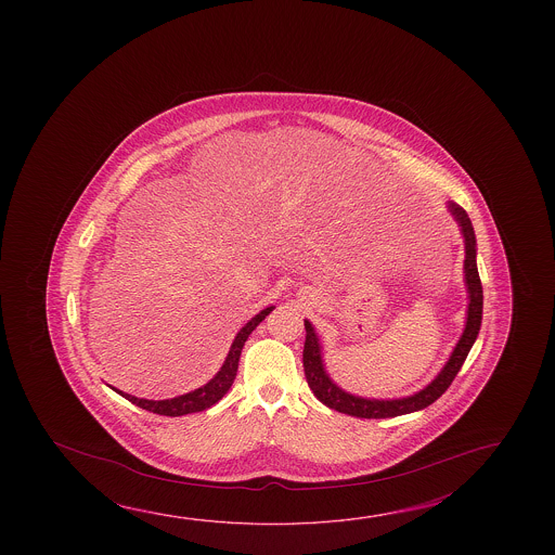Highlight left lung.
I'll return each mask as SVG.
<instances>
[{
	"label": "left lung",
	"mask_w": 555,
	"mask_h": 555,
	"mask_svg": "<svg viewBox=\"0 0 555 555\" xmlns=\"http://www.w3.org/2000/svg\"><path fill=\"white\" fill-rule=\"evenodd\" d=\"M449 209L453 212L454 219L461 227L464 236V279L468 286V318H466V327L459 345L454 346L453 354L449 358L446 367L437 375L434 382L427 385L426 389L399 400H370L362 397H354L348 392L338 389L335 383L328 379L323 360H321V348H319L318 335L311 327V323L306 321V343H304V372L308 379L309 389L318 397L328 409L338 410L348 416L356 418H395L400 414H409L416 410L426 409L431 402H436L443 392L449 389L453 383L456 373L461 372L466 356L473 348L474 340L478 336L481 325V308H483V292H481L480 274L476 267V236H474L473 222L468 219L466 210L459 205L451 203Z\"/></svg>",
	"instance_id": "8db88e82"
}]
</instances>
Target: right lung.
I'll list each match as a JSON object with an SVG mask.
<instances>
[{"mask_svg": "<svg viewBox=\"0 0 555 555\" xmlns=\"http://www.w3.org/2000/svg\"><path fill=\"white\" fill-rule=\"evenodd\" d=\"M273 311L271 308L263 309L255 315L249 323H246V327H242V331L237 333L234 343L230 346V352L227 356V362L220 367V372L210 379L207 385H203L201 389L182 395V397H176L170 400H146L137 399L131 395L118 391L124 399H128L129 402H133L139 409L149 410L153 414H160V416H183V414H191V412H201V410H207L217 404L228 389L232 387V383L236 379L237 362H240V354H242V348L246 345L247 336L251 335L261 321H263L269 313Z\"/></svg>", "mask_w": 555, "mask_h": 555, "instance_id": "add662e5", "label": "right lung"}]
</instances>
